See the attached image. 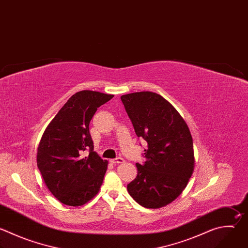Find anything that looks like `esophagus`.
<instances>
[{
  "mask_svg": "<svg viewBox=\"0 0 248 248\" xmlns=\"http://www.w3.org/2000/svg\"><path fill=\"white\" fill-rule=\"evenodd\" d=\"M124 161V159L123 157H117V158H113L110 159L111 163H123Z\"/></svg>",
  "mask_w": 248,
  "mask_h": 248,
  "instance_id": "34e87169",
  "label": "esophagus"
}]
</instances>
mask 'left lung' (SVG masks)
I'll list each match as a JSON object with an SVG mask.
<instances>
[{"label":"left lung","mask_w":248,"mask_h":248,"mask_svg":"<svg viewBox=\"0 0 248 248\" xmlns=\"http://www.w3.org/2000/svg\"><path fill=\"white\" fill-rule=\"evenodd\" d=\"M135 133L147 141L146 161L127 185L133 200L146 208L163 207L184 191L195 169L193 138L185 120L162 96L151 92L122 95Z\"/></svg>","instance_id":"left-lung-1"}]
</instances>
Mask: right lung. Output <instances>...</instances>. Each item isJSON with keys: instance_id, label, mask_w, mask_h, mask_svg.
Wrapping results in <instances>:
<instances>
[{"instance_id": "right-lung-1", "label": "right lung", "mask_w": 248, "mask_h": 248, "mask_svg": "<svg viewBox=\"0 0 248 248\" xmlns=\"http://www.w3.org/2000/svg\"><path fill=\"white\" fill-rule=\"evenodd\" d=\"M114 97L93 91L72 95L46 126L37 151V166L50 193L63 204L79 206L99 192L108 161L93 150L90 123Z\"/></svg>"}]
</instances>
